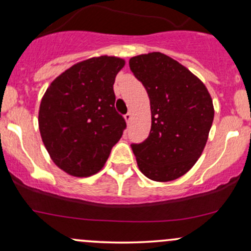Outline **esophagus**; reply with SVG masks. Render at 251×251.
I'll list each match as a JSON object with an SVG mask.
<instances>
[{
    "label": "esophagus",
    "instance_id": "esophagus-1",
    "mask_svg": "<svg viewBox=\"0 0 251 251\" xmlns=\"http://www.w3.org/2000/svg\"><path fill=\"white\" fill-rule=\"evenodd\" d=\"M124 118H125L126 123L130 124V123H131V120H132V114H131V113H127V114H126L125 116H124Z\"/></svg>",
    "mask_w": 251,
    "mask_h": 251
}]
</instances>
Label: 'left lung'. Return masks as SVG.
Wrapping results in <instances>:
<instances>
[{
	"instance_id": "left-lung-1",
	"label": "left lung",
	"mask_w": 251,
	"mask_h": 251,
	"mask_svg": "<svg viewBox=\"0 0 251 251\" xmlns=\"http://www.w3.org/2000/svg\"><path fill=\"white\" fill-rule=\"evenodd\" d=\"M128 64L147 90L151 111L148 138L131 144L137 165L153 181H173L203 153L214 120L212 100L204 83L169 55H136Z\"/></svg>"
}]
</instances>
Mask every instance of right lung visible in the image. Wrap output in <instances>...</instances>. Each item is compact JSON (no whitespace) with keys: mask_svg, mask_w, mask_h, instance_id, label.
<instances>
[{"mask_svg":"<svg viewBox=\"0 0 251 251\" xmlns=\"http://www.w3.org/2000/svg\"><path fill=\"white\" fill-rule=\"evenodd\" d=\"M125 60L95 57L73 65L45 92L39 111L42 142L67 174L88 177L104 166L126 128L114 107L113 85Z\"/></svg>","mask_w":251,"mask_h":251,"instance_id":"1","label":"right lung"}]
</instances>
